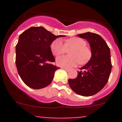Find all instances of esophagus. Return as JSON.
<instances>
[{
    "label": "esophagus",
    "mask_w": 122,
    "mask_h": 122,
    "mask_svg": "<svg viewBox=\"0 0 122 122\" xmlns=\"http://www.w3.org/2000/svg\"><path fill=\"white\" fill-rule=\"evenodd\" d=\"M62 68L64 69V70H66V71H67V72H68V71H70V69H68V68H66V67H62Z\"/></svg>",
    "instance_id": "obj_1"
}]
</instances>
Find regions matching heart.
Returning a JSON list of instances; mask_svg holds the SVG:
<instances>
[{
  "label": "heart",
  "instance_id": "1",
  "mask_svg": "<svg viewBox=\"0 0 122 122\" xmlns=\"http://www.w3.org/2000/svg\"><path fill=\"white\" fill-rule=\"evenodd\" d=\"M69 51L70 56H62L56 60L58 66L66 68H71L77 66L78 63H86L92 56L90 48L86 46V41L78 37H74L67 39L64 44L61 39H56L51 45V51L53 55L58 56Z\"/></svg>",
  "mask_w": 122,
  "mask_h": 122
}]
</instances>
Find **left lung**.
<instances>
[{
    "label": "left lung",
    "mask_w": 122,
    "mask_h": 122,
    "mask_svg": "<svg viewBox=\"0 0 122 122\" xmlns=\"http://www.w3.org/2000/svg\"><path fill=\"white\" fill-rule=\"evenodd\" d=\"M77 36L87 39L90 45L92 57L80 68L76 78L69 79L68 83L76 93L91 96L99 92L109 80L112 70L110 48L99 35L88 32Z\"/></svg>",
    "instance_id": "obj_1"
}]
</instances>
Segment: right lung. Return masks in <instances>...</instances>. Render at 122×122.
Here are the masks:
<instances>
[{"mask_svg": "<svg viewBox=\"0 0 122 122\" xmlns=\"http://www.w3.org/2000/svg\"><path fill=\"white\" fill-rule=\"evenodd\" d=\"M64 35L55 36L42 26H32L20 35L16 46V66L26 86L40 89L52 82L59 67L51 51L52 42Z\"/></svg>", "mask_w": 122, "mask_h": 122, "instance_id": "1", "label": "right lung"}]
</instances>
